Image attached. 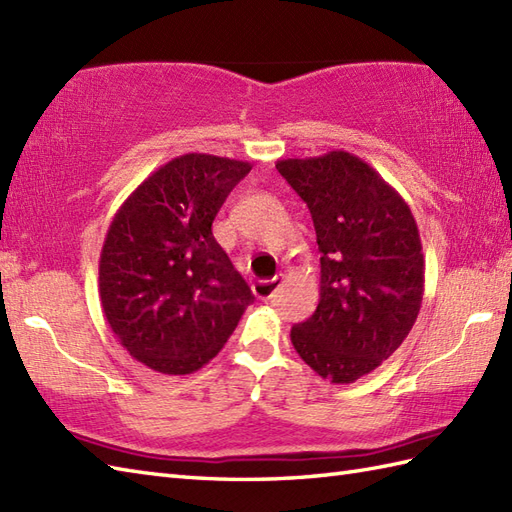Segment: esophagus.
<instances>
[{
  "instance_id": "1",
  "label": "esophagus",
  "mask_w": 512,
  "mask_h": 512,
  "mask_svg": "<svg viewBox=\"0 0 512 512\" xmlns=\"http://www.w3.org/2000/svg\"><path fill=\"white\" fill-rule=\"evenodd\" d=\"M282 282H285V276L278 274V276L269 278V280H258V282H254L252 291H254V295H256L258 300H269L271 295H274V293L282 287Z\"/></svg>"
}]
</instances>
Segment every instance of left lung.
<instances>
[{
  "label": "left lung",
  "mask_w": 512,
  "mask_h": 512,
  "mask_svg": "<svg viewBox=\"0 0 512 512\" xmlns=\"http://www.w3.org/2000/svg\"><path fill=\"white\" fill-rule=\"evenodd\" d=\"M276 168L309 206L322 254L320 302L291 328V344L322 379L355 383L405 342L420 311L425 258L414 214L352 153Z\"/></svg>",
  "instance_id": "obj_1"
}]
</instances>
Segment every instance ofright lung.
Masks as SVG:
<instances>
[{
	"mask_svg": "<svg viewBox=\"0 0 512 512\" xmlns=\"http://www.w3.org/2000/svg\"><path fill=\"white\" fill-rule=\"evenodd\" d=\"M252 164L186 153L160 166L113 217L98 293L118 342L146 368L190 374L217 357L254 295L212 234Z\"/></svg>",
	"mask_w": 512,
	"mask_h": 512,
	"instance_id": "right-lung-1",
	"label": "right lung"
}]
</instances>
